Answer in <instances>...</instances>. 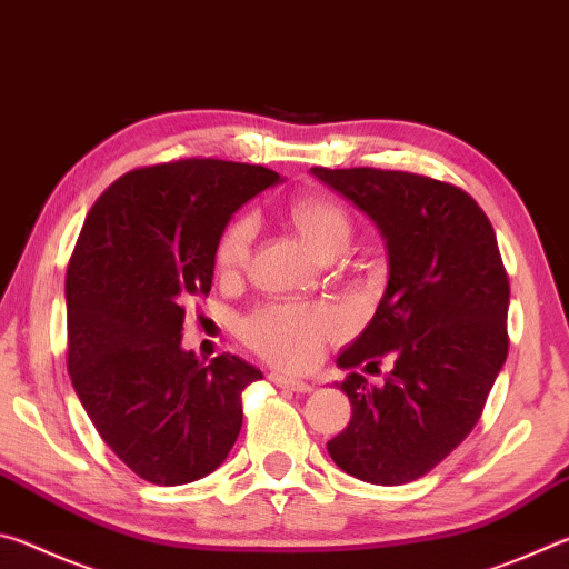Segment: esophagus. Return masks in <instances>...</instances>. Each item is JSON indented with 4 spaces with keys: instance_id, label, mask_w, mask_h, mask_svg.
Masks as SVG:
<instances>
[{
    "instance_id": "esophagus-1",
    "label": "esophagus",
    "mask_w": 569,
    "mask_h": 569,
    "mask_svg": "<svg viewBox=\"0 0 569 569\" xmlns=\"http://www.w3.org/2000/svg\"><path fill=\"white\" fill-rule=\"evenodd\" d=\"M271 383L278 389H288V391H296V393H308L311 391V383H306L301 379H291V377H283V373H271Z\"/></svg>"
}]
</instances>
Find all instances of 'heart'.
Masks as SVG:
<instances>
[{
	"mask_svg": "<svg viewBox=\"0 0 569 569\" xmlns=\"http://www.w3.org/2000/svg\"><path fill=\"white\" fill-rule=\"evenodd\" d=\"M288 218L303 243L329 261L341 253L351 238V218L341 203L323 192L296 198ZM256 238V218L246 213L230 220L216 246V266L223 276L243 271ZM346 316L333 303H266L240 321V336L261 359L283 369H306L323 349V343L346 333Z\"/></svg>",
	"mask_w": 569,
	"mask_h": 569,
	"instance_id": "heart-1",
	"label": "heart"
}]
</instances>
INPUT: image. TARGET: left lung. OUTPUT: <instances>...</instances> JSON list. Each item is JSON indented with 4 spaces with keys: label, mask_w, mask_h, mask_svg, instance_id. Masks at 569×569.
Returning a JSON list of instances; mask_svg holds the SVG:
<instances>
[{
    "label": "left lung",
    "mask_w": 569,
    "mask_h": 569,
    "mask_svg": "<svg viewBox=\"0 0 569 569\" xmlns=\"http://www.w3.org/2000/svg\"><path fill=\"white\" fill-rule=\"evenodd\" d=\"M379 226L389 283L339 366L351 421L329 445L346 475L409 485L475 429L507 359L509 278L495 228L467 190L417 172L311 168ZM390 361L381 385L355 366Z\"/></svg>",
    "instance_id": "8db88e82"
}]
</instances>
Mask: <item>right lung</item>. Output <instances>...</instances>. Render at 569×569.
Returning a JSON list of instances; mask_svg holds the SVG:
<instances>
[{"mask_svg": "<svg viewBox=\"0 0 569 569\" xmlns=\"http://www.w3.org/2000/svg\"><path fill=\"white\" fill-rule=\"evenodd\" d=\"M281 180L276 170L186 158L124 172L94 200L67 266V371L104 445L152 485H188L233 449L240 393L261 369L180 349L182 321L210 293L230 216Z\"/></svg>", "mask_w": 569, "mask_h": 569, "instance_id": "right-lung-1", "label": "right lung"}]
</instances>
